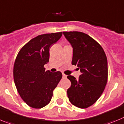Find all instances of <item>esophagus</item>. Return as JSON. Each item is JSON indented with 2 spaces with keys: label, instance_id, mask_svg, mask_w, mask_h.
<instances>
[{
  "label": "esophagus",
  "instance_id": "34e87169",
  "mask_svg": "<svg viewBox=\"0 0 124 124\" xmlns=\"http://www.w3.org/2000/svg\"><path fill=\"white\" fill-rule=\"evenodd\" d=\"M67 76L66 74H63V78H66Z\"/></svg>",
  "mask_w": 124,
  "mask_h": 124
}]
</instances>
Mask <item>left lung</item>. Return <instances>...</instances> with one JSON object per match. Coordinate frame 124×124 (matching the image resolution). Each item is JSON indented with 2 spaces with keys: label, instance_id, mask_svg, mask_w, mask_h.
I'll return each instance as SVG.
<instances>
[{
  "label": "left lung",
  "instance_id": "1",
  "mask_svg": "<svg viewBox=\"0 0 124 124\" xmlns=\"http://www.w3.org/2000/svg\"><path fill=\"white\" fill-rule=\"evenodd\" d=\"M63 34L73 48L72 64L82 73L78 80L72 76L67 77L71 82L68 98L74 106L87 108L98 100L106 87L107 58L101 46L87 34L70 31Z\"/></svg>",
  "mask_w": 124,
  "mask_h": 124
}]
</instances>
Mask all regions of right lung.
<instances>
[{
	"label": "right lung",
	"instance_id": "right-lung-1",
	"mask_svg": "<svg viewBox=\"0 0 124 124\" xmlns=\"http://www.w3.org/2000/svg\"><path fill=\"white\" fill-rule=\"evenodd\" d=\"M62 32L39 35L24 45L17 54L13 79L18 93L30 107L42 108L50 102L53 92L62 78L60 71H45L49 48L61 38Z\"/></svg>",
	"mask_w": 124,
	"mask_h": 124
}]
</instances>
